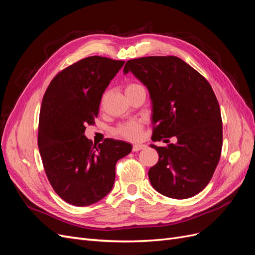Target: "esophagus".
Returning a JSON list of instances; mask_svg holds the SVG:
<instances>
[{
    "mask_svg": "<svg viewBox=\"0 0 255 255\" xmlns=\"http://www.w3.org/2000/svg\"><path fill=\"white\" fill-rule=\"evenodd\" d=\"M144 148H145L144 144H134L133 145V151L137 152V151H140V150H142Z\"/></svg>",
    "mask_w": 255,
    "mask_h": 255,
    "instance_id": "1",
    "label": "esophagus"
}]
</instances>
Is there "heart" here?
I'll use <instances>...</instances> for the list:
<instances>
[{"label":"heart","mask_w":255,"mask_h":255,"mask_svg":"<svg viewBox=\"0 0 255 255\" xmlns=\"http://www.w3.org/2000/svg\"><path fill=\"white\" fill-rule=\"evenodd\" d=\"M140 85L137 84H129L128 86L127 87V90H130L133 88H136ZM141 130H142V121L140 120H129L123 125L119 126L116 129V133L118 135L128 138V139H132V140H136L138 138H140L141 136Z\"/></svg>","instance_id":"b5f03b06"}]
</instances>
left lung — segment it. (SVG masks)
<instances>
[{
    "label": "left lung",
    "mask_w": 255,
    "mask_h": 255,
    "mask_svg": "<svg viewBox=\"0 0 255 255\" xmlns=\"http://www.w3.org/2000/svg\"><path fill=\"white\" fill-rule=\"evenodd\" d=\"M128 72L149 91L152 140L177 139L168 146L150 144L159 155L148 172L151 185L172 199L196 196L210 183L222 148L220 107L210 83L176 56L130 59L123 69Z\"/></svg>",
    "instance_id": "obj_1"
}]
</instances>
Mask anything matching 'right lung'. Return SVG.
<instances>
[{"label": "right lung", "instance_id": "add662e5", "mask_svg": "<svg viewBox=\"0 0 255 255\" xmlns=\"http://www.w3.org/2000/svg\"><path fill=\"white\" fill-rule=\"evenodd\" d=\"M125 61L90 56L66 68L45 91L38 129V148L45 174L69 204H94L111 192L116 163L132 144L107 138L92 145L84 135L94 125L102 95Z\"/></svg>", "mask_w": 255, "mask_h": 255}]
</instances>
